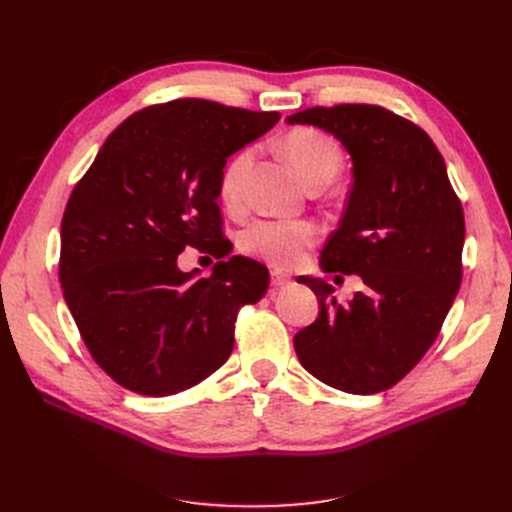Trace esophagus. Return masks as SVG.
I'll return each instance as SVG.
<instances>
[{
	"instance_id": "esophagus-1",
	"label": "esophagus",
	"mask_w": 512,
	"mask_h": 512,
	"mask_svg": "<svg viewBox=\"0 0 512 512\" xmlns=\"http://www.w3.org/2000/svg\"><path fill=\"white\" fill-rule=\"evenodd\" d=\"M290 282H292L290 275H286L282 271H271V286L282 288V286H288Z\"/></svg>"
}]
</instances>
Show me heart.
Segmentation results:
<instances>
[{
  "label": "heart",
  "mask_w": 512,
  "mask_h": 512,
  "mask_svg": "<svg viewBox=\"0 0 512 512\" xmlns=\"http://www.w3.org/2000/svg\"><path fill=\"white\" fill-rule=\"evenodd\" d=\"M284 151L292 166L309 183L327 168H339L342 156L331 136L314 128L292 130ZM252 162V149H241L232 156L220 175V194L226 203H235L241 192V181ZM320 228L309 220H256L243 230L241 250L250 256L269 262L273 267H292L314 247Z\"/></svg>",
  "instance_id": "heart-1"
}]
</instances>
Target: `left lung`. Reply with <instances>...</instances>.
<instances>
[{
	"instance_id": "obj_1",
	"label": "left lung",
	"mask_w": 512,
	"mask_h": 512,
	"mask_svg": "<svg viewBox=\"0 0 512 512\" xmlns=\"http://www.w3.org/2000/svg\"><path fill=\"white\" fill-rule=\"evenodd\" d=\"M288 123L331 132L352 156L354 183L339 228L322 250L329 273L361 275L365 288L339 305L314 277L316 322L294 335L309 374L333 389H391L436 342L461 286L466 239L461 200L425 130L378 104L312 106Z\"/></svg>"
}]
</instances>
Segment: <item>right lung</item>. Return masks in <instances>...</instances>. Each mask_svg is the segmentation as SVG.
Returning a JSON list of instances; mask_svg holds the SVG:
<instances>
[{
  "label": "right lung",
  "mask_w": 512,
  "mask_h": 512,
  "mask_svg": "<svg viewBox=\"0 0 512 512\" xmlns=\"http://www.w3.org/2000/svg\"><path fill=\"white\" fill-rule=\"evenodd\" d=\"M280 121L203 98L153 104L106 138L61 220L59 282L94 361L123 389L166 397L220 369L243 305L265 297L269 271L232 256L222 235L220 175ZM221 258L209 278L176 256Z\"/></svg>",
  "instance_id": "right-lung-1"
}]
</instances>
